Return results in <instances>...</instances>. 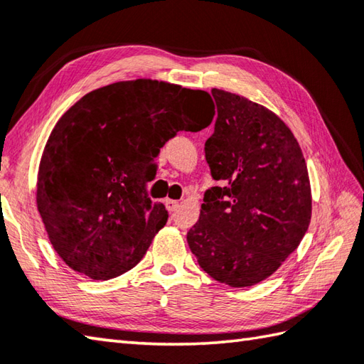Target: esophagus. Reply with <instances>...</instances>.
I'll return each mask as SVG.
<instances>
[{
	"mask_svg": "<svg viewBox=\"0 0 364 364\" xmlns=\"http://www.w3.org/2000/svg\"><path fill=\"white\" fill-rule=\"evenodd\" d=\"M166 206H167V210H168L170 213H173V211L178 210V206H180V202H178V200H172V198H167V200H166Z\"/></svg>",
	"mask_w": 364,
	"mask_h": 364,
	"instance_id": "obj_1",
	"label": "esophagus"
}]
</instances>
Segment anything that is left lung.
<instances>
[{
	"label": "left lung",
	"instance_id": "left-lung-1",
	"mask_svg": "<svg viewBox=\"0 0 364 364\" xmlns=\"http://www.w3.org/2000/svg\"><path fill=\"white\" fill-rule=\"evenodd\" d=\"M215 132L205 141L213 180L200 218L188 232L198 265L230 287L272 276L311 223V184L301 148L272 110L229 91L211 90Z\"/></svg>",
	"mask_w": 364,
	"mask_h": 364
}]
</instances>
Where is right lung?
<instances>
[{
  "mask_svg": "<svg viewBox=\"0 0 364 364\" xmlns=\"http://www.w3.org/2000/svg\"><path fill=\"white\" fill-rule=\"evenodd\" d=\"M213 115L206 91L149 78L107 85L64 113L42 153L36 202L68 267L105 281L137 265L168 218L146 192L154 159Z\"/></svg>",
  "mask_w": 364,
  "mask_h": 364,
  "instance_id": "add662e5",
  "label": "right lung"
}]
</instances>
